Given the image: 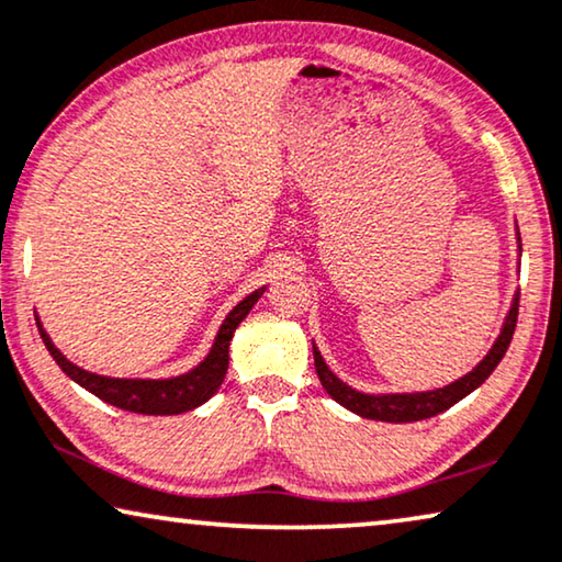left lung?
Wrapping results in <instances>:
<instances>
[{
  "instance_id": "1",
  "label": "left lung",
  "mask_w": 562,
  "mask_h": 562,
  "mask_svg": "<svg viewBox=\"0 0 562 562\" xmlns=\"http://www.w3.org/2000/svg\"><path fill=\"white\" fill-rule=\"evenodd\" d=\"M517 241H519V251H521V239H519V228H517ZM517 313H519V295H515V303H512L507 321H504L502 334L496 338L492 351L486 353L484 359L476 363V369L469 371V374L456 379L453 384L440 386V390H430V392H413V394H363L351 390L349 384H344L334 371L326 367L321 351L315 349L313 344V357H315V371H318V379L330 397H334L338 405H344L351 413H357L361 417H369V420H382V423H415V420H425V417H432L442 413V409L453 407L456 402H461L465 394H471L476 386H481L488 379V374L499 367V361L507 353L512 336H515V326H517Z\"/></svg>"
}]
</instances>
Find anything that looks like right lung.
<instances>
[{"mask_svg": "<svg viewBox=\"0 0 562 562\" xmlns=\"http://www.w3.org/2000/svg\"><path fill=\"white\" fill-rule=\"evenodd\" d=\"M262 292L265 288L255 290L226 315V321L221 323L216 334V341L211 346L209 357H205L199 367L172 379H114V376L91 374V371L76 367V363H70L66 357H63V353L55 349L50 336L45 334L43 323L37 318L35 321H37V330H41L45 349L50 351L55 363H58V367L66 371L76 384H81L83 390L97 394L99 400L109 402V405L130 409V413L180 415L203 405V402H209L213 394H216L228 369V344H232L234 330L244 318H247L257 300L262 297Z\"/></svg>", "mask_w": 562, "mask_h": 562, "instance_id": "add662e5", "label": "right lung"}]
</instances>
